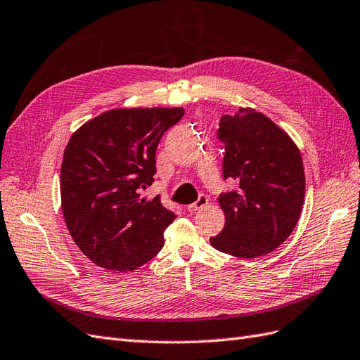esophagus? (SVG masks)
Segmentation results:
<instances>
[{
	"instance_id": "1",
	"label": "esophagus",
	"mask_w": 360,
	"mask_h": 360,
	"mask_svg": "<svg viewBox=\"0 0 360 360\" xmlns=\"http://www.w3.org/2000/svg\"><path fill=\"white\" fill-rule=\"evenodd\" d=\"M207 202H208V198H207L205 195H199V198H198L196 202L190 204V205L187 207V210H188L190 213H195V212L200 210V208H204V207L207 205Z\"/></svg>"
}]
</instances>
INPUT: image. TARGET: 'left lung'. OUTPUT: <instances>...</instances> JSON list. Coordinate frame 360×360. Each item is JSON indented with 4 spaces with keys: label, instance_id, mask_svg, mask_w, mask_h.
I'll list each match as a JSON object with an SVG mask.
<instances>
[{
    "label": "left lung",
    "instance_id": "obj_1",
    "mask_svg": "<svg viewBox=\"0 0 360 360\" xmlns=\"http://www.w3.org/2000/svg\"><path fill=\"white\" fill-rule=\"evenodd\" d=\"M218 138L225 144L224 179L236 190L219 195L225 225L212 245L253 259L271 253L295 230L305 198L302 156L285 131L253 108L224 115Z\"/></svg>",
    "mask_w": 360,
    "mask_h": 360
}]
</instances>
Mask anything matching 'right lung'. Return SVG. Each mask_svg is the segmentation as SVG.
I'll list each match as a JSON object with an SVG mask.
<instances>
[{"instance_id": "obj_1", "label": "right lung", "mask_w": 360, "mask_h": 360, "mask_svg": "<svg viewBox=\"0 0 360 360\" xmlns=\"http://www.w3.org/2000/svg\"><path fill=\"white\" fill-rule=\"evenodd\" d=\"M184 108H113L69 139L61 164V207L75 244L91 262L133 271L164 247L176 218L161 198H141L153 184L156 148Z\"/></svg>"}]
</instances>
